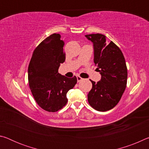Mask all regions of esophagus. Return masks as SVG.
Segmentation results:
<instances>
[{"mask_svg":"<svg viewBox=\"0 0 149 149\" xmlns=\"http://www.w3.org/2000/svg\"><path fill=\"white\" fill-rule=\"evenodd\" d=\"M82 79H83L82 77H81L80 76H79V75H77V80L78 82L81 81Z\"/></svg>","mask_w":149,"mask_h":149,"instance_id":"34e87169","label":"esophagus"}]
</instances>
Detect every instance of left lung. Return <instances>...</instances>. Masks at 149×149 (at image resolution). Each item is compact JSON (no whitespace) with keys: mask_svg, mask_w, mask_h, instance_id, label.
I'll return each mask as SVG.
<instances>
[{"mask_svg":"<svg viewBox=\"0 0 149 149\" xmlns=\"http://www.w3.org/2000/svg\"><path fill=\"white\" fill-rule=\"evenodd\" d=\"M93 43L94 62L101 75L88 94V102L96 110L105 112L119 102L126 88L127 70L122 50L112 41L106 42V36L96 33L86 35Z\"/></svg>","mask_w":149,"mask_h":149,"instance_id":"1","label":"left lung"}]
</instances>
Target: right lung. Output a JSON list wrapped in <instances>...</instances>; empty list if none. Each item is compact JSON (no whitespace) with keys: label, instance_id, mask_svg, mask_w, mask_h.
Returning a JSON list of instances; mask_svg holds the SVG:
<instances>
[{"label":"right lung","instance_id":"add662e5","mask_svg":"<svg viewBox=\"0 0 149 149\" xmlns=\"http://www.w3.org/2000/svg\"><path fill=\"white\" fill-rule=\"evenodd\" d=\"M61 35H50L33 52L28 67L29 88L35 101L42 109L57 112L68 102L66 94L74 88L77 77L68 78L58 73L60 64L64 62V42Z\"/></svg>","mask_w":149,"mask_h":149}]
</instances>
